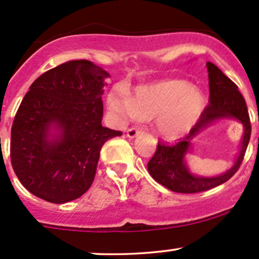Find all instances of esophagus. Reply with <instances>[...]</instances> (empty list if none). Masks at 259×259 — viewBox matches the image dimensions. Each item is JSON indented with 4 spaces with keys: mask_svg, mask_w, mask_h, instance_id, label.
<instances>
[{
    "mask_svg": "<svg viewBox=\"0 0 259 259\" xmlns=\"http://www.w3.org/2000/svg\"><path fill=\"white\" fill-rule=\"evenodd\" d=\"M141 133H142V130L137 128V127H131V128L127 131V136H128L130 138H135L136 136L141 135Z\"/></svg>",
    "mask_w": 259,
    "mask_h": 259,
    "instance_id": "34e87169",
    "label": "esophagus"
}]
</instances>
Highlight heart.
<instances>
[{
    "label": "heart",
    "instance_id": "heart-1",
    "mask_svg": "<svg viewBox=\"0 0 259 259\" xmlns=\"http://www.w3.org/2000/svg\"><path fill=\"white\" fill-rule=\"evenodd\" d=\"M107 106L118 121L153 119L159 136L177 140L197 123L206 107V98L188 82L167 79L137 87L133 96L124 90H112Z\"/></svg>",
    "mask_w": 259,
    "mask_h": 259
}]
</instances>
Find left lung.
<instances>
[{"mask_svg": "<svg viewBox=\"0 0 259 259\" xmlns=\"http://www.w3.org/2000/svg\"><path fill=\"white\" fill-rule=\"evenodd\" d=\"M206 66L209 79L208 106L202 112L201 117L189 131L188 135L180 138L177 143L167 145L162 141H158L156 152L147 163L148 172L153 180L177 193H197V192L208 191L227 182L241 167L250 138L252 127H250L248 110H247L246 101L238 91L237 84L212 62H207ZM225 116H233L242 121L245 126L241 151L236 163L228 172L221 176L208 179L196 178L189 172L184 164V156L190 147L191 138L209 123Z\"/></svg>", "mask_w": 259, "mask_h": 259, "instance_id": "obj_1", "label": "left lung"}]
</instances>
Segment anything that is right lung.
Wrapping results in <instances>:
<instances>
[{"label":"right lung","instance_id":"right-lung-1","mask_svg":"<svg viewBox=\"0 0 259 259\" xmlns=\"http://www.w3.org/2000/svg\"><path fill=\"white\" fill-rule=\"evenodd\" d=\"M108 76L91 61H68L41 74L23 97L11 128V163L38 198H79L93 183L102 146L122 136L101 124ZM52 125L60 136L50 140Z\"/></svg>","mask_w":259,"mask_h":259}]
</instances>
